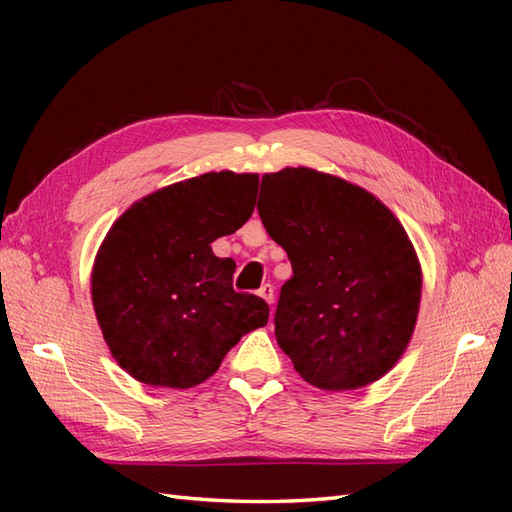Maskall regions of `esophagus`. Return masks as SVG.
<instances>
[{
    "instance_id": "34e87169",
    "label": "esophagus",
    "mask_w": 512,
    "mask_h": 512,
    "mask_svg": "<svg viewBox=\"0 0 512 512\" xmlns=\"http://www.w3.org/2000/svg\"><path fill=\"white\" fill-rule=\"evenodd\" d=\"M257 295L262 297V299H266L268 303H273L275 301V288H273V284H264L262 288L257 290Z\"/></svg>"
}]
</instances>
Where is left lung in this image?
Masks as SVG:
<instances>
[{
    "label": "left lung",
    "mask_w": 512,
    "mask_h": 512,
    "mask_svg": "<svg viewBox=\"0 0 512 512\" xmlns=\"http://www.w3.org/2000/svg\"><path fill=\"white\" fill-rule=\"evenodd\" d=\"M257 211L292 264L275 336L301 378L345 391L387 374L411 339L422 292L394 213L356 184L306 167L266 173Z\"/></svg>",
    "instance_id": "8db88e82"
}]
</instances>
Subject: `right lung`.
Masks as SVG:
<instances>
[{
    "label": "right lung",
    "mask_w": 512,
    "mask_h": 512,
    "mask_svg": "<svg viewBox=\"0 0 512 512\" xmlns=\"http://www.w3.org/2000/svg\"><path fill=\"white\" fill-rule=\"evenodd\" d=\"M257 173H204L127 209L96 255L92 301L110 352L154 387L187 389L268 321V303L233 288V259L211 242L253 215Z\"/></svg>",
    "instance_id": "1"
}]
</instances>
